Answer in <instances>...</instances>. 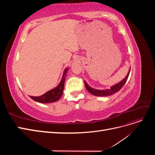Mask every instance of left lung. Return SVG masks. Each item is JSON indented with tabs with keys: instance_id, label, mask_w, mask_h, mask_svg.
<instances>
[{
	"instance_id": "8db88e82",
	"label": "left lung",
	"mask_w": 155,
	"mask_h": 155,
	"mask_svg": "<svg viewBox=\"0 0 155 155\" xmlns=\"http://www.w3.org/2000/svg\"><path fill=\"white\" fill-rule=\"evenodd\" d=\"M130 68L129 69V71L128 74H127L126 77L123 79V80H121L120 82L116 84V85L112 86L109 89H106V90H97V89H95V88H93L91 87L87 83V82L85 81V87L89 92L91 93L92 94L96 96H108L112 95V94H114V93L118 92L125 85V83H126L127 80V79H128L129 75L130 73Z\"/></svg>"
}]
</instances>
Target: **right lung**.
<instances>
[{"label":"right lung","instance_id":"1","mask_svg":"<svg viewBox=\"0 0 155 155\" xmlns=\"http://www.w3.org/2000/svg\"><path fill=\"white\" fill-rule=\"evenodd\" d=\"M69 68H65L63 72V77L61 81L59 83V85L55 88L51 89V90L46 92L43 95L40 96H30L32 100H34L35 101L39 103H43V104H47V103H52L58 101L61 97L62 96L64 87V81H65V77L67 76V71Z\"/></svg>","mask_w":155,"mask_h":155}]
</instances>
